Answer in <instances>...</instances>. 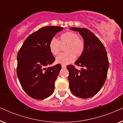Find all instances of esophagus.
Returning a JSON list of instances; mask_svg holds the SVG:
<instances>
[{"instance_id": "1", "label": "esophagus", "mask_w": 123, "mask_h": 123, "mask_svg": "<svg viewBox=\"0 0 123 123\" xmlns=\"http://www.w3.org/2000/svg\"><path fill=\"white\" fill-rule=\"evenodd\" d=\"M62 68H64V69H65L67 68V67L65 66V65H62Z\"/></svg>"}]
</instances>
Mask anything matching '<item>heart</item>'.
I'll return each instance as SVG.
<instances>
[{"label":"heart","instance_id":"obj_1","mask_svg":"<svg viewBox=\"0 0 123 123\" xmlns=\"http://www.w3.org/2000/svg\"><path fill=\"white\" fill-rule=\"evenodd\" d=\"M61 45L67 44L65 49V53L59 55L56 58V62L63 65H67L74 61L75 57L78 58L83 53L85 43L79 37L78 34L73 32H67L60 36V40L53 37L49 43V49L52 54L56 55L60 51Z\"/></svg>","mask_w":123,"mask_h":123}]
</instances>
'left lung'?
Masks as SVG:
<instances>
[{
	"instance_id": "8db88e82",
	"label": "left lung",
	"mask_w": 123,
	"mask_h": 123,
	"mask_svg": "<svg viewBox=\"0 0 123 123\" xmlns=\"http://www.w3.org/2000/svg\"><path fill=\"white\" fill-rule=\"evenodd\" d=\"M70 30L78 31L85 43L83 53L74 63L83 68L78 70L73 65L67 66L70 90L75 96L90 98L98 93L106 79L109 65L106 51L100 40L89 30L77 27Z\"/></svg>"
}]
</instances>
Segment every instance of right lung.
Wrapping results in <instances>:
<instances>
[{"mask_svg": "<svg viewBox=\"0 0 123 123\" xmlns=\"http://www.w3.org/2000/svg\"><path fill=\"white\" fill-rule=\"evenodd\" d=\"M63 27L46 26L30 35L17 54V74L22 87L30 97L43 100L54 92L60 64L49 67L55 61L49 49L50 40Z\"/></svg>", "mask_w": 123, "mask_h": 123, "instance_id": "right-lung-1", "label": "right lung"}]
</instances>
